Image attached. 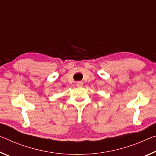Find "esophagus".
<instances>
[{
  "label": "esophagus",
  "instance_id": "obj_1",
  "mask_svg": "<svg viewBox=\"0 0 156 156\" xmlns=\"http://www.w3.org/2000/svg\"><path fill=\"white\" fill-rule=\"evenodd\" d=\"M76 85L78 86V87H82L83 85V82H78L76 83Z\"/></svg>",
  "mask_w": 156,
  "mask_h": 156
}]
</instances>
